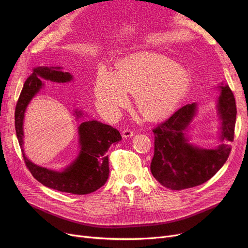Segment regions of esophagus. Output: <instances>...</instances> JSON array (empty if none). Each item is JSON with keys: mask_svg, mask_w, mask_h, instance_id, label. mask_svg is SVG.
Instances as JSON below:
<instances>
[{"mask_svg": "<svg viewBox=\"0 0 248 248\" xmlns=\"http://www.w3.org/2000/svg\"><path fill=\"white\" fill-rule=\"evenodd\" d=\"M123 138H131V137H133L134 135H135V132L133 131V129H131V128H125V129H124L123 131Z\"/></svg>", "mask_w": 248, "mask_h": 248, "instance_id": "esophagus-1", "label": "esophagus"}]
</instances>
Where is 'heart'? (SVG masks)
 <instances>
[{
  "label": "heart",
  "mask_w": 248,
  "mask_h": 248,
  "mask_svg": "<svg viewBox=\"0 0 248 248\" xmlns=\"http://www.w3.org/2000/svg\"><path fill=\"white\" fill-rule=\"evenodd\" d=\"M189 87V74L173 60L140 52L124 59L117 73L100 68L94 94L98 108L110 114L126 106L129 91H137L136 102L141 113L149 120H160L175 110Z\"/></svg>",
  "instance_id": "b5f03b06"
}]
</instances>
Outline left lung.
Listing matches in <instances>:
<instances>
[{"mask_svg":"<svg viewBox=\"0 0 248 248\" xmlns=\"http://www.w3.org/2000/svg\"><path fill=\"white\" fill-rule=\"evenodd\" d=\"M218 113L221 121L220 140L216 149H203L189 144L187 131L196 114L197 104H186L170 119L153 129L155 153L151 172L164 187L183 190L199 186L211 179L227 161L231 151L236 121L235 98L228 85L219 86Z\"/></svg>","mask_w":248,"mask_h":248,"instance_id":"obj_1","label":"left lung"}]
</instances>
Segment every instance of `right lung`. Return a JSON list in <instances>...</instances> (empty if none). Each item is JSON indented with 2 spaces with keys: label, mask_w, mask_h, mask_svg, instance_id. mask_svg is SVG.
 <instances>
[{
  "label": "right lung",
  "mask_w": 248,
  "mask_h": 248,
  "mask_svg": "<svg viewBox=\"0 0 248 248\" xmlns=\"http://www.w3.org/2000/svg\"><path fill=\"white\" fill-rule=\"evenodd\" d=\"M73 79L69 72L61 67H36L25 81L15 110V127L19 145L26 166L33 177L44 186L60 192L77 195L89 194L106 184L108 179L109 167L107 152L113 142H119L122 136L116 128L97 121H86L78 126L80 152L69 167L63 171H53L39 167L25 155L23 122L24 114L31 99L42 87V80L64 83ZM77 117L81 111H75Z\"/></svg>",
  "instance_id": "right-lung-1"
}]
</instances>
